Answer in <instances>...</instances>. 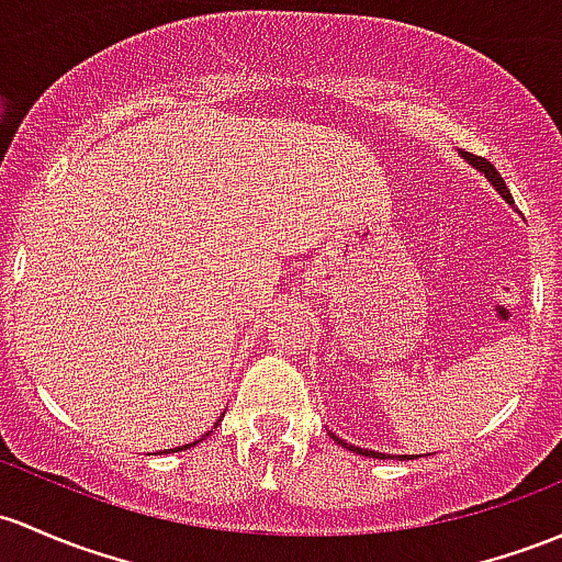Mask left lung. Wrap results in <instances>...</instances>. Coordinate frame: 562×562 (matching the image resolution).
<instances>
[{
  "instance_id": "1",
  "label": "left lung",
  "mask_w": 562,
  "mask_h": 562,
  "mask_svg": "<svg viewBox=\"0 0 562 562\" xmlns=\"http://www.w3.org/2000/svg\"><path fill=\"white\" fill-rule=\"evenodd\" d=\"M463 158H467L469 162H472V166H476V168H480V171L482 173H485V177H487V182H491L493 187H496V190H498V195L501 198H506V203H515V201H512V192L509 190H506V184H504V179H501V173L496 171V166H493V162L491 160H485V158H480V155H463ZM329 437L331 439H335V442L337 445H342V448H346V450H353V452H359V456H370V458H396V456H385V452H375V450H364V448H356V445H348L346 442V439H340V437H335V434H329ZM402 458H407V461H409V456H400V461H402Z\"/></svg>"
}]
</instances>
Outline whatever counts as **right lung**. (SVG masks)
<instances>
[{"label": "right lung", "instance_id": "add662e5", "mask_svg": "<svg viewBox=\"0 0 562 562\" xmlns=\"http://www.w3.org/2000/svg\"><path fill=\"white\" fill-rule=\"evenodd\" d=\"M216 424H220V420H216ZM203 437H209V434H203ZM201 437V439H203ZM201 439H198V442H201ZM192 445H195V442H192ZM187 448V445H182V448H173V452H177V450H184Z\"/></svg>", "mask_w": 562, "mask_h": 562}]
</instances>
